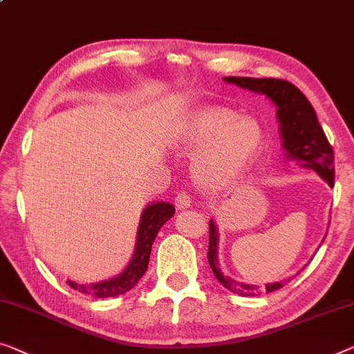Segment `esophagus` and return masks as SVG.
Segmentation results:
<instances>
[{"label":"esophagus","mask_w":354,"mask_h":354,"mask_svg":"<svg viewBox=\"0 0 354 354\" xmlns=\"http://www.w3.org/2000/svg\"><path fill=\"white\" fill-rule=\"evenodd\" d=\"M191 203H192V198H191V195H189L187 192H179L176 195L175 205H176L178 209H186V208L191 207Z\"/></svg>","instance_id":"esophagus-1"}]
</instances>
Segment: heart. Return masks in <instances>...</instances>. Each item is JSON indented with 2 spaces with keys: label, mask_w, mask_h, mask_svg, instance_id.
<instances>
[{
  "label": "heart",
  "mask_w": 354,
  "mask_h": 354,
  "mask_svg": "<svg viewBox=\"0 0 354 354\" xmlns=\"http://www.w3.org/2000/svg\"><path fill=\"white\" fill-rule=\"evenodd\" d=\"M187 151H200L195 173L205 186L230 183L256 159L263 145L261 124L234 109L209 106L195 113L178 136Z\"/></svg>",
  "instance_id": "heart-1"
}]
</instances>
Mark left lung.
Segmentation results:
<instances>
[{"label": "left lung", "instance_id": "1", "mask_svg": "<svg viewBox=\"0 0 354 354\" xmlns=\"http://www.w3.org/2000/svg\"><path fill=\"white\" fill-rule=\"evenodd\" d=\"M224 81L270 98L278 108L277 115L281 124L279 130H281L286 156L289 159L297 160L302 167L312 168L329 186H334V149L326 138L323 127L318 122L312 103L294 84L275 77L229 76L224 77ZM208 262L219 283L239 295L252 297V295H259L262 291L272 292L291 281L289 278L283 281L268 283L266 288H259L256 284L239 283L229 277H224L218 267V229L213 219L209 221Z\"/></svg>", "mask_w": 354, "mask_h": 354}]
</instances>
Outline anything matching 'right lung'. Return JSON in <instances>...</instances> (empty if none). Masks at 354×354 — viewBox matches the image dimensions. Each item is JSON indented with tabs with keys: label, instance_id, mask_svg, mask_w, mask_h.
Masks as SVG:
<instances>
[{
	"label": "right lung",
	"instance_id": "obj_1",
	"mask_svg": "<svg viewBox=\"0 0 354 354\" xmlns=\"http://www.w3.org/2000/svg\"><path fill=\"white\" fill-rule=\"evenodd\" d=\"M175 214V207L167 202H156L146 207L141 214L138 235H136V246L133 257L125 270L120 275L109 278L106 281H100L93 284H79L68 279V286H71L76 291L93 295V297H115L127 291H130L141 277L147 270L149 256L157 234L163 224L167 223L171 216Z\"/></svg>",
	"mask_w": 354,
	"mask_h": 354
}]
</instances>
